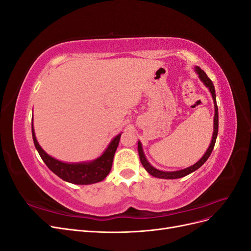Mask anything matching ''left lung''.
<instances>
[{"label": "left lung", "mask_w": 251, "mask_h": 251, "mask_svg": "<svg viewBox=\"0 0 251 251\" xmlns=\"http://www.w3.org/2000/svg\"><path fill=\"white\" fill-rule=\"evenodd\" d=\"M196 72L197 74L199 75V78L201 79V81L204 83L205 86H206L212 96V100H214V103H215V117H214V134H212V139L211 142L209 144V147L207 149V151H205V154L203 155V157L200 159V160L195 163L194 165L189 166L187 169L184 170H180V171H176V172H163V171H159L157 169H155L154 166H151L149 161L147 160L146 156H144L143 153V150H142V146H141V142L138 141V154H139V158H140V162L143 165V168L146 169V171L151 175V176H154L156 178H161V179H178V178H182V177H185L186 175L191 174L195 171L198 170L199 168L205 163V161L207 160L208 157L210 156L212 150H214L215 147V143H216V139H217V136H218V128H219V114H218V105H217V100H216V91H215V87L212 85V81L208 78V76L206 75L200 67H196Z\"/></svg>", "instance_id": "8db88e82"}]
</instances>
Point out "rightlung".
<instances>
[{
    "label": "right lung",
    "instance_id": "1",
    "mask_svg": "<svg viewBox=\"0 0 251 251\" xmlns=\"http://www.w3.org/2000/svg\"><path fill=\"white\" fill-rule=\"evenodd\" d=\"M32 138L35 149L39 151L41 158L49 170L54 173L56 176L64 181L70 182L73 184L87 185L93 184L102 181L108 176L113 163V158L115 155L118 143L120 140L121 133L110 142L109 147L103 151V154L91 162H79V163H67L59 161L57 159L49 156L39 144L34 134L33 124L31 125Z\"/></svg>",
    "mask_w": 251,
    "mask_h": 251
}]
</instances>
